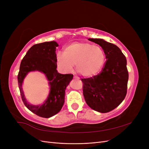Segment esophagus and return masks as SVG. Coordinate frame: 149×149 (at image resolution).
<instances>
[{
    "label": "esophagus",
    "instance_id": "34e87169",
    "mask_svg": "<svg viewBox=\"0 0 149 149\" xmlns=\"http://www.w3.org/2000/svg\"><path fill=\"white\" fill-rule=\"evenodd\" d=\"M73 78H76V79H79V77H78V76H74Z\"/></svg>",
    "mask_w": 149,
    "mask_h": 149
}]
</instances>
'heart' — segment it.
<instances>
[{
  "instance_id": "b5f03b06",
  "label": "heart",
  "mask_w": 149,
  "mask_h": 149,
  "mask_svg": "<svg viewBox=\"0 0 149 149\" xmlns=\"http://www.w3.org/2000/svg\"><path fill=\"white\" fill-rule=\"evenodd\" d=\"M63 55L58 53L56 63L65 73H69L76 65V70L84 77L97 74L105 62V54L99 46L87 42H74L66 47Z\"/></svg>"
}]
</instances>
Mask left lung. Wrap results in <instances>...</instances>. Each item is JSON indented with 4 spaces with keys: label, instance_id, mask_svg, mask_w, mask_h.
<instances>
[{
    "label": "left lung",
    "instance_id": "obj_1",
    "mask_svg": "<svg viewBox=\"0 0 149 149\" xmlns=\"http://www.w3.org/2000/svg\"><path fill=\"white\" fill-rule=\"evenodd\" d=\"M100 45L106 61L100 73L81 79L83 95L87 104L94 111L106 113L123 101L127 94L129 73L127 60L120 48L100 38H89Z\"/></svg>",
    "mask_w": 149,
    "mask_h": 149
}]
</instances>
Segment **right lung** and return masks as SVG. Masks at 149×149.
Returning a JSON list of instances; mask_svg holds the SVG:
<instances>
[{
	"mask_svg": "<svg viewBox=\"0 0 149 149\" xmlns=\"http://www.w3.org/2000/svg\"><path fill=\"white\" fill-rule=\"evenodd\" d=\"M55 42H43L31 47L22 59L19 74L18 84L22 100L28 109L40 117L48 118L59 112L65 102L66 86L73 79L72 74H62L56 70V48ZM38 70L46 74L51 86V91L46 101L41 105H31L26 101L22 90V83L30 71Z\"/></svg>",
	"mask_w": 149,
	"mask_h": 149,
	"instance_id": "right-lung-1",
	"label": "right lung"
}]
</instances>
